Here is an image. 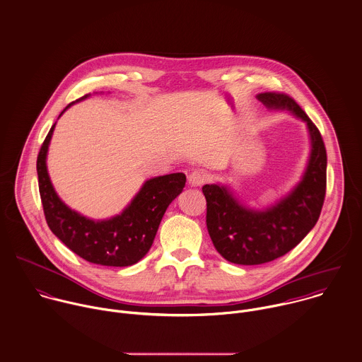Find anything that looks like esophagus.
<instances>
[{
	"instance_id": "1",
	"label": "esophagus",
	"mask_w": 362,
	"mask_h": 362,
	"mask_svg": "<svg viewBox=\"0 0 362 362\" xmlns=\"http://www.w3.org/2000/svg\"><path fill=\"white\" fill-rule=\"evenodd\" d=\"M206 180H207V173H206L204 170H202V169H194V170L189 175V177H187L189 185L193 186V187L202 186Z\"/></svg>"
}]
</instances>
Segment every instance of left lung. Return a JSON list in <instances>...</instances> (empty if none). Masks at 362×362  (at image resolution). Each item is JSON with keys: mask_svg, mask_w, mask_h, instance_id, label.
Instances as JSON below:
<instances>
[{"mask_svg": "<svg viewBox=\"0 0 362 362\" xmlns=\"http://www.w3.org/2000/svg\"><path fill=\"white\" fill-rule=\"evenodd\" d=\"M257 98L269 110L289 111L306 122L310 155L302 180L264 210L240 203L227 186H203L210 238L223 258L238 265L271 262L293 250L316 226L326 196L327 153L317 127L288 94L261 93Z\"/></svg>", "mask_w": 362, "mask_h": 362, "instance_id": "left-lung-1", "label": "left lung"}]
</instances>
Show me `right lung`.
Instances as JSON below:
<instances>
[{
  "mask_svg": "<svg viewBox=\"0 0 362 362\" xmlns=\"http://www.w3.org/2000/svg\"><path fill=\"white\" fill-rule=\"evenodd\" d=\"M74 103H70L60 115ZM54 125L56 122L45 138L36 160L39 193L49 228L69 250L91 264L104 267L136 264L152 247L168 206L182 193L186 183L185 173H170L146 180L131 203L111 218H87L67 207L50 182L46 155Z\"/></svg>",
  "mask_w": 362,
  "mask_h": 362,
  "instance_id": "1",
  "label": "right lung"
}]
</instances>
